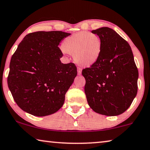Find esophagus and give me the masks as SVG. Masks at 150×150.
Instances as JSON below:
<instances>
[{"mask_svg":"<svg viewBox=\"0 0 150 150\" xmlns=\"http://www.w3.org/2000/svg\"><path fill=\"white\" fill-rule=\"evenodd\" d=\"M81 72H82L81 68L77 67V73H78V75H81Z\"/></svg>","mask_w":150,"mask_h":150,"instance_id":"34e87169","label":"esophagus"}]
</instances>
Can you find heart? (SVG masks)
Returning <instances> with one entry per match:
<instances>
[{
  "mask_svg": "<svg viewBox=\"0 0 150 150\" xmlns=\"http://www.w3.org/2000/svg\"><path fill=\"white\" fill-rule=\"evenodd\" d=\"M62 49L73 56L78 65L90 67L96 63L101 53V41L96 34L89 32H79L65 38Z\"/></svg>",
  "mask_w": 150,
  "mask_h": 150,
  "instance_id": "b5f03b06",
  "label": "heart"
}]
</instances>
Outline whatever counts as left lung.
I'll use <instances>...</instances> for the list:
<instances>
[{"label": "left lung", "instance_id": "left-lung-1", "mask_svg": "<svg viewBox=\"0 0 150 150\" xmlns=\"http://www.w3.org/2000/svg\"><path fill=\"white\" fill-rule=\"evenodd\" d=\"M101 41L97 62L82 71L85 93L95 112L116 116L129 108L137 92L138 71L128 42L109 27L93 30Z\"/></svg>", "mask_w": 150, "mask_h": 150}]
</instances>
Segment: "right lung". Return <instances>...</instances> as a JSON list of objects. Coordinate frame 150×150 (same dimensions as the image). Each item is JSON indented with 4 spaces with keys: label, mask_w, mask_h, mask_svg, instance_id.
Returning <instances> with one entry per match:
<instances>
[{
    "label": "right lung",
    "mask_w": 150,
    "mask_h": 150,
    "mask_svg": "<svg viewBox=\"0 0 150 150\" xmlns=\"http://www.w3.org/2000/svg\"><path fill=\"white\" fill-rule=\"evenodd\" d=\"M71 33L37 31L24 37L13 54L8 86L24 111L42 117L63 106L65 93L77 74L74 63L63 64L58 45Z\"/></svg>",
    "instance_id": "right-lung-1"
}]
</instances>
